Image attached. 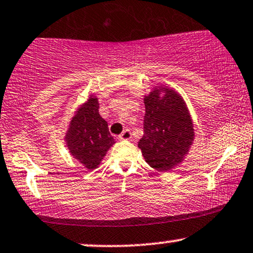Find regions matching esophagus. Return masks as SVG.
Segmentation results:
<instances>
[{
	"label": "esophagus",
	"mask_w": 253,
	"mask_h": 253,
	"mask_svg": "<svg viewBox=\"0 0 253 253\" xmlns=\"http://www.w3.org/2000/svg\"><path fill=\"white\" fill-rule=\"evenodd\" d=\"M132 137V133H130L129 129H125L123 133L119 135L120 140H129Z\"/></svg>",
	"instance_id": "esophagus-1"
}]
</instances>
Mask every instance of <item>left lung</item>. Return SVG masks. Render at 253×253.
I'll use <instances>...</instances> for the list:
<instances>
[{"label":"left lung","mask_w":253,"mask_h":253,"mask_svg":"<svg viewBox=\"0 0 253 253\" xmlns=\"http://www.w3.org/2000/svg\"><path fill=\"white\" fill-rule=\"evenodd\" d=\"M143 158L158 171H169L183 161L195 139L194 124L183 98L174 88L156 86L143 99Z\"/></svg>","instance_id":"left-lung-1"}]
</instances>
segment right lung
<instances>
[{"mask_svg":"<svg viewBox=\"0 0 253 253\" xmlns=\"http://www.w3.org/2000/svg\"><path fill=\"white\" fill-rule=\"evenodd\" d=\"M65 141L70 154L87 170L97 168L107 150L116 143L107 123L99 114L98 98L94 95H89L72 117Z\"/></svg>","mask_w":253,"mask_h":253,"instance_id":"right-lung-1","label":"right lung"}]
</instances>
